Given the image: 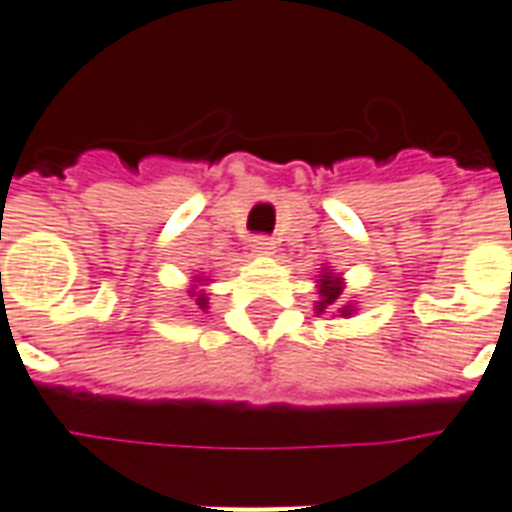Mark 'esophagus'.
I'll return each mask as SVG.
<instances>
[{
	"instance_id": "obj_1",
	"label": "esophagus",
	"mask_w": 512,
	"mask_h": 512,
	"mask_svg": "<svg viewBox=\"0 0 512 512\" xmlns=\"http://www.w3.org/2000/svg\"><path fill=\"white\" fill-rule=\"evenodd\" d=\"M252 252H257V255H271V252H274V238H268V235H255V238H252Z\"/></svg>"
}]
</instances>
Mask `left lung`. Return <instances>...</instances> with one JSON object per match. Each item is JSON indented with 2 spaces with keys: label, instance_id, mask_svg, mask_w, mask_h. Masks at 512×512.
<instances>
[{
  "label": "left lung",
  "instance_id": "1",
  "mask_svg": "<svg viewBox=\"0 0 512 512\" xmlns=\"http://www.w3.org/2000/svg\"><path fill=\"white\" fill-rule=\"evenodd\" d=\"M318 293H321L318 313H324V307L338 305V296H341V282L335 280V277H324V280H321V288H318ZM341 313H346V307H343Z\"/></svg>",
  "mask_w": 512,
  "mask_h": 512
}]
</instances>
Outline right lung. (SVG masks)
Masks as SVG:
<instances>
[{
    "label": "right lung",
    "instance_id": "1",
    "mask_svg": "<svg viewBox=\"0 0 512 512\" xmlns=\"http://www.w3.org/2000/svg\"><path fill=\"white\" fill-rule=\"evenodd\" d=\"M194 296H196V305L207 307V296H205V293H194Z\"/></svg>",
    "mask_w": 512,
    "mask_h": 512
}]
</instances>
